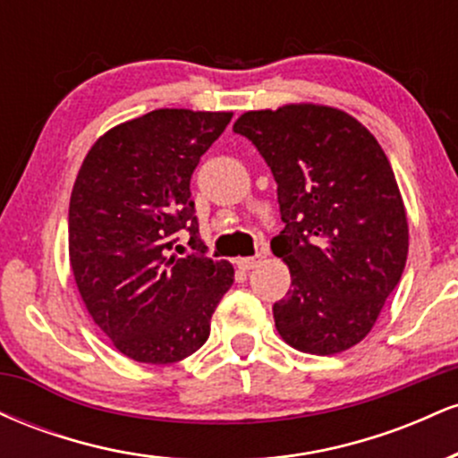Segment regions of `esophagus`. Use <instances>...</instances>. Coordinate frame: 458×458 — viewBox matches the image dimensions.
<instances>
[{"label":"esophagus","mask_w":458,"mask_h":458,"mask_svg":"<svg viewBox=\"0 0 458 458\" xmlns=\"http://www.w3.org/2000/svg\"><path fill=\"white\" fill-rule=\"evenodd\" d=\"M262 260V254H256V256H247V259H239L236 260V265H239V269H254L256 265Z\"/></svg>","instance_id":"34e87169"}]
</instances>
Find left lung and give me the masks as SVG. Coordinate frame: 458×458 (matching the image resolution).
Wrapping results in <instances>:
<instances>
[{"mask_svg":"<svg viewBox=\"0 0 458 458\" xmlns=\"http://www.w3.org/2000/svg\"><path fill=\"white\" fill-rule=\"evenodd\" d=\"M277 182L284 230L271 250L291 269L273 303L280 335L334 355L366 338L401 282L409 228L379 141L353 115L318 105L247 112L233 127Z\"/></svg>","mask_w":458,"mask_h":458,"instance_id":"1","label":"left lung"}]
</instances>
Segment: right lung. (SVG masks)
<instances>
[{"label":"right lung","instance_id":"obj_1","mask_svg":"<svg viewBox=\"0 0 458 458\" xmlns=\"http://www.w3.org/2000/svg\"><path fill=\"white\" fill-rule=\"evenodd\" d=\"M233 114L155 109L92 146L68 208V251L83 303L115 349L172 364L207 343L234 282L199 241L191 174ZM181 235L192 251L171 254ZM178 251V250H176Z\"/></svg>","mask_w":458,"mask_h":458}]
</instances>
